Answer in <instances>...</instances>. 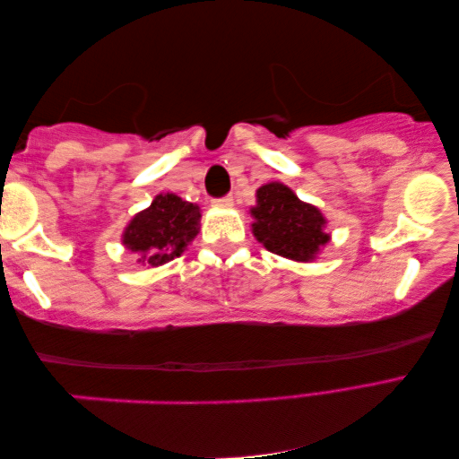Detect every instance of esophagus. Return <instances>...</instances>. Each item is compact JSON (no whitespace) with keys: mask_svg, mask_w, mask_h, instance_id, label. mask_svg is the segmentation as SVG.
I'll use <instances>...</instances> for the list:
<instances>
[{"mask_svg":"<svg viewBox=\"0 0 459 459\" xmlns=\"http://www.w3.org/2000/svg\"><path fill=\"white\" fill-rule=\"evenodd\" d=\"M234 205V197H221V199H213V207L220 209H230Z\"/></svg>","mask_w":459,"mask_h":459,"instance_id":"obj_1","label":"esophagus"}]
</instances>
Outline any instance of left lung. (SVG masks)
I'll return each mask as SVG.
<instances>
[{
  "label": "left lung",
  "mask_w": 459,
  "mask_h": 459,
  "mask_svg": "<svg viewBox=\"0 0 459 459\" xmlns=\"http://www.w3.org/2000/svg\"><path fill=\"white\" fill-rule=\"evenodd\" d=\"M250 213L254 238L279 256L309 262L329 242L323 213L282 183L262 185Z\"/></svg>",
  "instance_id": "obj_1"
}]
</instances>
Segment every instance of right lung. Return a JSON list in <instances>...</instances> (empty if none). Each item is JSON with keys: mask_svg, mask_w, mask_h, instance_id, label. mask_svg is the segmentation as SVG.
<instances>
[{"mask_svg": "<svg viewBox=\"0 0 459 459\" xmlns=\"http://www.w3.org/2000/svg\"><path fill=\"white\" fill-rule=\"evenodd\" d=\"M201 209L175 193L156 195L150 207L132 217L122 236L127 250L142 254L138 262L160 266L178 258L199 234Z\"/></svg>", "mask_w": 459, "mask_h": 459, "instance_id": "add662e5", "label": "right lung"}]
</instances>
